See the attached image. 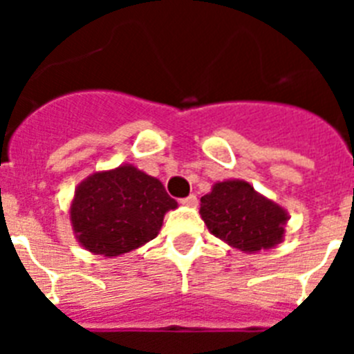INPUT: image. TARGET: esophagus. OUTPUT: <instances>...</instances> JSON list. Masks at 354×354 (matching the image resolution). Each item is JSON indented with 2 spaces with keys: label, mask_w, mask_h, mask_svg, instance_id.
I'll use <instances>...</instances> for the list:
<instances>
[{
  "label": "esophagus",
  "mask_w": 354,
  "mask_h": 354,
  "mask_svg": "<svg viewBox=\"0 0 354 354\" xmlns=\"http://www.w3.org/2000/svg\"><path fill=\"white\" fill-rule=\"evenodd\" d=\"M180 204L187 205V207H195V205L198 204V200H196L195 195H189V196H186V198L180 200Z\"/></svg>",
  "instance_id": "34e87169"
}]
</instances>
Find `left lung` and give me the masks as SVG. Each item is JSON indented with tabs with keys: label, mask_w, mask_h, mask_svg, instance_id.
<instances>
[{
	"label": "left lung",
	"mask_w": 354,
	"mask_h": 354,
	"mask_svg": "<svg viewBox=\"0 0 354 354\" xmlns=\"http://www.w3.org/2000/svg\"><path fill=\"white\" fill-rule=\"evenodd\" d=\"M200 216L212 236L245 253L280 245L289 221L282 205L239 179L216 183L211 193L200 198Z\"/></svg>",
	"instance_id": "left-lung-1"
}]
</instances>
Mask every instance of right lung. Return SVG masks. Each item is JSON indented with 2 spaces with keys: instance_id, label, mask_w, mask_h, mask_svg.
I'll return each instance as SVG.
<instances>
[{
  "instance_id": "right-lung-1",
  "label": "right lung",
  "mask_w": 354,
  "mask_h": 354,
  "mask_svg": "<svg viewBox=\"0 0 354 354\" xmlns=\"http://www.w3.org/2000/svg\"><path fill=\"white\" fill-rule=\"evenodd\" d=\"M177 209L159 179L133 165L88 175L71 202L77 243L93 255L118 257L154 239L162 218Z\"/></svg>"
}]
</instances>
